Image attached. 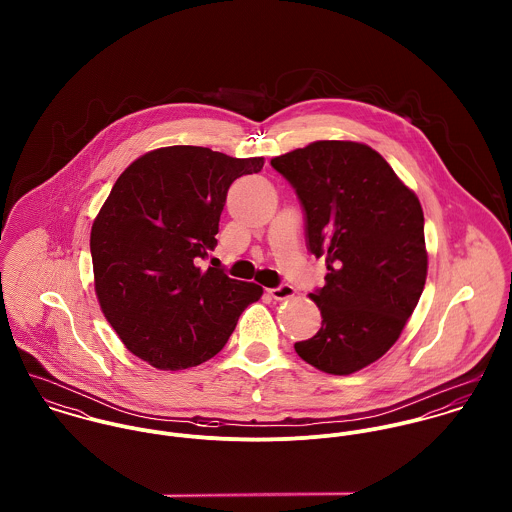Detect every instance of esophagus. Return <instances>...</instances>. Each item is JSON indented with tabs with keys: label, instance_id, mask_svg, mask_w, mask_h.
I'll return each mask as SVG.
<instances>
[{
	"label": "esophagus",
	"instance_id": "1",
	"mask_svg": "<svg viewBox=\"0 0 512 512\" xmlns=\"http://www.w3.org/2000/svg\"><path fill=\"white\" fill-rule=\"evenodd\" d=\"M268 293H270L274 299L282 301V299H290V297H293V295H295V288L290 286V284H282V286H278V288L268 290Z\"/></svg>",
	"mask_w": 512,
	"mask_h": 512
}]
</instances>
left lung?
<instances>
[{
    "instance_id": "obj_1",
    "label": "left lung",
    "mask_w": 512,
    "mask_h": 512,
    "mask_svg": "<svg viewBox=\"0 0 512 512\" xmlns=\"http://www.w3.org/2000/svg\"><path fill=\"white\" fill-rule=\"evenodd\" d=\"M305 211L307 248L327 264L309 297L321 329L295 353L327 374H353L400 337L428 276L424 211L386 159L359 142L323 140L272 159Z\"/></svg>"
}]
</instances>
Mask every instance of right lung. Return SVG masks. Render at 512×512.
Returning a JSON list of instances; mask_svg holds the SVG:
<instances>
[{
	"label": "right lung",
	"mask_w": 512,
	"mask_h": 512,
	"mask_svg": "<svg viewBox=\"0 0 512 512\" xmlns=\"http://www.w3.org/2000/svg\"><path fill=\"white\" fill-rule=\"evenodd\" d=\"M264 157L209 147L147 151L114 183L90 232L100 309L130 353L161 370L213 359L240 313L262 297L252 282L201 268L217 246L232 181Z\"/></svg>",
	"instance_id": "right-lung-1"
}]
</instances>
